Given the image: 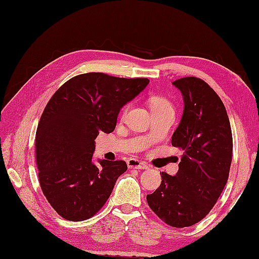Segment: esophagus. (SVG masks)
Segmentation results:
<instances>
[{
  "label": "esophagus",
  "instance_id": "34e87169",
  "mask_svg": "<svg viewBox=\"0 0 259 259\" xmlns=\"http://www.w3.org/2000/svg\"><path fill=\"white\" fill-rule=\"evenodd\" d=\"M127 164L130 169H139V170L148 169V164L146 163V162H142V161H139L137 159H129L127 161Z\"/></svg>",
  "mask_w": 259,
  "mask_h": 259
}]
</instances>
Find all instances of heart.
Here are the masks:
<instances>
[{"label": "heart", "instance_id": "heart-1", "mask_svg": "<svg viewBox=\"0 0 259 259\" xmlns=\"http://www.w3.org/2000/svg\"><path fill=\"white\" fill-rule=\"evenodd\" d=\"M150 106H151L152 111L154 110H161V109H169L172 110V107L170 102L161 98V97H152L150 98Z\"/></svg>", "mask_w": 259, "mask_h": 259}]
</instances>
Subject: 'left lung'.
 <instances>
[{"mask_svg":"<svg viewBox=\"0 0 259 259\" xmlns=\"http://www.w3.org/2000/svg\"><path fill=\"white\" fill-rule=\"evenodd\" d=\"M172 83L184 109L171 143L183 154L176 176L160 173L161 184L147 202L167 225L182 228L203 220L218 202L230 174L233 138L225 106L205 81L184 77Z\"/></svg>","mask_w":259,"mask_h":259,"instance_id":"8db88e82","label":"left lung"}]
</instances>
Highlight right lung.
<instances>
[{"label":"right lung","instance_id":"obj_1","mask_svg":"<svg viewBox=\"0 0 259 259\" xmlns=\"http://www.w3.org/2000/svg\"><path fill=\"white\" fill-rule=\"evenodd\" d=\"M148 83V78L88 73L66 81L48 101L36 130V163L41 191L65 220L94 216L127 171L124 161L95 164V139L115 130L121 108Z\"/></svg>","mask_w":259,"mask_h":259}]
</instances>
